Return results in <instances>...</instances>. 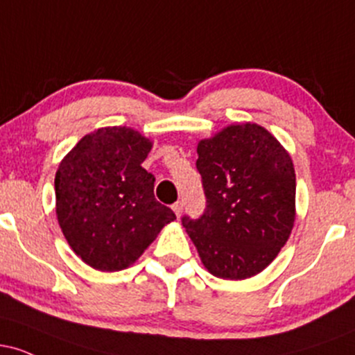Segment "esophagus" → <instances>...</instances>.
I'll use <instances>...</instances> for the list:
<instances>
[{
	"label": "esophagus",
	"mask_w": 355,
	"mask_h": 355,
	"mask_svg": "<svg viewBox=\"0 0 355 355\" xmlns=\"http://www.w3.org/2000/svg\"><path fill=\"white\" fill-rule=\"evenodd\" d=\"M172 209H173V211H175V215H177V217H180V215H182V211H183V203H182V202H177V203H173V205H172Z\"/></svg>",
	"instance_id": "obj_1"
}]
</instances>
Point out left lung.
Listing matches in <instances>:
<instances>
[{
	"instance_id": "obj_1",
	"label": "left lung",
	"mask_w": 355,
	"mask_h": 355,
	"mask_svg": "<svg viewBox=\"0 0 355 355\" xmlns=\"http://www.w3.org/2000/svg\"><path fill=\"white\" fill-rule=\"evenodd\" d=\"M207 197L200 218L182 223L203 267L227 280L250 279L272 263L295 222V170L268 130L234 123L197 145Z\"/></svg>"
}]
</instances>
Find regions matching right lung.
Returning a JSON list of instances; mask_svg holds the SVG:
<instances>
[{"instance_id": "1", "label": "right lung", "mask_w": 355, "mask_h": 355, "mask_svg": "<svg viewBox=\"0 0 355 355\" xmlns=\"http://www.w3.org/2000/svg\"><path fill=\"white\" fill-rule=\"evenodd\" d=\"M153 141L130 126L85 135L55 175L56 218L87 266L118 272L135 263L175 214L155 200V177L141 166Z\"/></svg>"}]
</instances>
